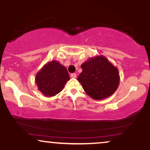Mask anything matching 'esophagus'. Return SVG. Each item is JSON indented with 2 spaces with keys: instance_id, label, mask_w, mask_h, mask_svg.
Listing matches in <instances>:
<instances>
[{
  "instance_id": "34e87169",
  "label": "esophagus",
  "mask_w": 150,
  "mask_h": 150,
  "mask_svg": "<svg viewBox=\"0 0 150 150\" xmlns=\"http://www.w3.org/2000/svg\"><path fill=\"white\" fill-rule=\"evenodd\" d=\"M70 77H71L72 78H76V77H77L76 73H72L71 75H70Z\"/></svg>"
}]
</instances>
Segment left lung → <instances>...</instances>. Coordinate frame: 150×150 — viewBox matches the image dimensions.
<instances>
[{"label": "left lung", "instance_id": "8db88e82", "mask_svg": "<svg viewBox=\"0 0 150 150\" xmlns=\"http://www.w3.org/2000/svg\"><path fill=\"white\" fill-rule=\"evenodd\" d=\"M81 68L82 72L77 80L92 99L101 100L116 92L120 81L118 70L104 56L89 58Z\"/></svg>", "mask_w": 150, "mask_h": 150}]
</instances>
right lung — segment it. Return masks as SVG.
I'll use <instances>...</instances> for the list:
<instances>
[{"mask_svg": "<svg viewBox=\"0 0 150 150\" xmlns=\"http://www.w3.org/2000/svg\"><path fill=\"white\" fill-rule=\"evenodd\" d=\"M69 80V74L65 67L53 60L38 72L35 82L38 89L44 96L51 97L61 92Z\"/></svg>", "mask_w": 150, "mask_h": 150, "instance_id": "add662e5", "label": "right lung"}]
</instances>
